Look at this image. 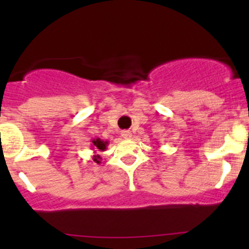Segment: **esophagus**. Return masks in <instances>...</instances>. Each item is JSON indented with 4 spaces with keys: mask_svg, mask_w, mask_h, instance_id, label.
I'll return each mask as SVG.
<instances>
[{
    "mask_svg": "<svg viewBox=\"0 0 249 249\" xmlns=\"http://www.w3.org/2000/svg\"><path fill=\"white\" fill-rule=\"evenodd\" d=\"M122 136L124 137V139H130V137H131V132H130L129 130H125V131L122 132Z\"/></svg>",
    "mask_w": 249,
    "mask_h": 249,
    "instance_id": "esophagus-1",
    "label": "esophagus"
}]
</instances>
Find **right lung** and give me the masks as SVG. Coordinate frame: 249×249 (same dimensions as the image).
<instances>
[{"mask_svg": "<svg viewBox=\"0 0 249 249\" xmlns=\"http://www.w3.org/2000/svg\"><path fill=\"white\" fill-rule=\"evenodd\" d=\"M91 147L94 150V154L92 155V160H94L95 162H97V164H100L101 162V157H100L99 154H96L97 152H105L107 148V145H108V141H104L101 139H94L91 141Z\"/></svg>", "mask_w": 249, "mask_h": 249, "instance_id": "1", "label": "right lung"}]
</instances>
